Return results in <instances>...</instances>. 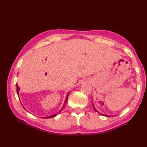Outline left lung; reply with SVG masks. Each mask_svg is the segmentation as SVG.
Wrapping results in <instances>:
<instances>
[{"label":"left lung","instance_id":"8db88e82","mask_svg":"<svg viewBox=\"0 0 147 147\" xmlns=\"http://www.w3.org/2000/svg\"><path fill=\"white\" fill-rule=\"evenodd\" d=\"M92 106H93V109H94V110L96 111V112H97V113H99L98 112H97V110L96 109V108H95V107H94V104H92ZM101 115H103V116H105V117H109L108 115H104V114H102V113H100Z\"/></svg>","mask_w":147,"mask_h":147}]
</instances>
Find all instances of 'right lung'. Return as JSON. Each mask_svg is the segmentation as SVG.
<instances>
[{
    "mask_svg": "<svg viewBox=\"0 0 147 147\" xmlns=\"http://www.w3.org/2000/svg\"><path fill=\"white\" fill-rule=\"evenodd\" d=\"M19 91H20V87L18 86V84H16V92H17V94H18V96H19ZM69 92H69L67 94V95H66V97H65V101H64V105H63V107L61 108V110L63 109V108H64V107H65V104H66V102H67V98H68V96H69ZM22 106H23V105H22ZM24 109V107H23ZM61 112V110H59V112H58V113H59ZM57 115V113L56 114H54L53 115H51V116H50V117H46V118H53V117H56Z\"/></svg>",
    "mask_w": 147,
    "mask_h": 147,
    "instance_id": "obj_1",
    "label": "right lung"
}]
</instances>
